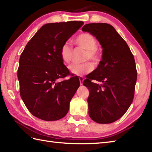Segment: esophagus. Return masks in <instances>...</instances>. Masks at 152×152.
Wrapping results in <instances>:
<instances>
[{"label": "esophagus", "instance_id": "1", "mask_svg": "<svg viewBox=\"0 0 152 152\" xmlns=\"http://www.w3.org/2000/svg\"><path fill=\"white\" fill-rule=\"evenodd\" d=\"M79 80H80V85H82L83 84V82L84 79H83V77H79Z\"/></svg>", "mask_w": 152, "mask_h": 152}]
</instances>
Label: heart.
<instances>
[{"label": "heart", "mask_w": 152, "mask_h": 152, "mask_svg": "<svg viewBox=\"0 0 152 152\" xmlns=\"http://www.w3.org/2000/svg\"><path fill=\"white\" fill-rule=\"evenodd\" d=\"M74 42L78 47L86 50L84 61L91 60L93 63H97L99 61V54L97 49V41L90 33H82L77 37ZM72 48L68 43L64 44L60 50V56L64 63L69 64L72 58ZM94 66L89 62L81 64H72L70 69L76 76H83L93 71Z\"/></svg>", "instance_id": "1"}]
</instances>
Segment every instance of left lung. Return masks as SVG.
Returning a JSON list of instances; mask_svg holds the SVG:
<instances>
[{
	"mask_svg": "<svg viewBox=\"0 0 152 152\" xmlns=\"http://www.w3.org/2000/svg\"><path fill=\"white\" fill-rule=\"evenodd\" d=\"M82 29L95 37L102 48L99 66L83 83L89 91V115L98 124H111L121 118L133 102L137 78L133 55L111 25L89 23Z\"/></svg>",
	"mask_w": 152,
	"mask_h": 152,
	"instance_id": "obj_1",
	"label": "left lung"
}]
</instances>
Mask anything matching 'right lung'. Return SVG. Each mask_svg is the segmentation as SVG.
Here are the masks:
<instances>
[{"instance_id": "right-lung-1", "label": "right lung", "mask_w": 152, "mask_h": 152, "mask_svg": "<svg viewBox=\"0 0 152 152\" xmlns=\"http://www.w3.org/2000/svg\"><path fill=\"white\" fill-rule=\"evenodd\" d=\"M83 25V21H75L45 24L22 52L18 70L20 95L35 117L56 121L69 112L80 81L73 76L57 82V79L69 74L61 58L60 50Z\"/></svg>"}]
</instances>
